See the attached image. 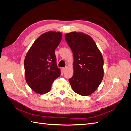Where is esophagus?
<instances>
[{
    "label": "esophagus",
    "instance_id": "1",
    "mask_svg": "<svg viewBox=\"0 0 131 131\" xmlns=\"http://www.w3.org/2000/svg\"><path fill=\"white\" fill-rule=\"evenodd\" d=\"M67 68H68V67H64V68H63V72H65L67 70Z\"/></svg>",
    "mask_w": 131,
    "mask_h": 131
}]
</instances>
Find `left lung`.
Segmentation results:
<instances>
[{
    "label": "left lung",
    "mask_w": 131,
    "mask_h": 131,
    "mask_svg": "<svg viewBox=\"0 0 131 131\" xmlns=\"http://www.w3.org/2000/svg\"><path fill=\"white\" fill-rule=\"evenodd\" d=\"M65 39L74 56V74L69 81L74 92L89 96L96 90L103 78L102 55L88 35L71 32L65 35Z\"/></svg>",
    "instance_id": "1"
}]
</instances>
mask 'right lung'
Masks as SVG:
<instances>
[{"label": "right lung", "instance_id": "1", "mask_svg": "<svg viewBox=\"0 0 131 131\" xmlns=\"http://www.w3.org/2000/svg\"><path fill=\"white\" fill-rule=\"evenodd\" d=\"M62 38L60 32L49 31L40 35L28 51L25 62L27 84L34 92H49L52 83L61 75L54 51Z\"/></svg>", "mask_w": 131, "mask_h": 131}]
</instances>
